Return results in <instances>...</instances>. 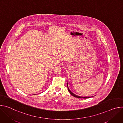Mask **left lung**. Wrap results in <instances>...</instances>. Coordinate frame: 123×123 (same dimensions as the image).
<instances>
[{
	"label": "left lung",
	"mask_w": 123,
	"mask_h": 123,
	"mask_svg": "<svg viewBox=\"0 0 123 123\" xmlns=\"http://www.w3.org/2000/svg\"><path fill=\"white\" fill-rule=\"evenodd\" d=\"M67 87H68V92H69V93L71 94L72 95H73V96H74V97H77V98H83V99L89 98H90V97H82V96H77V95H75V94H74V93H73L71 91L69 90V88H68V85H67Z\"/></svg>",
	"instance_id": "obj_1"
}]
</instances>
